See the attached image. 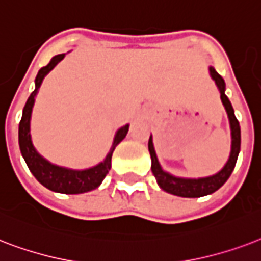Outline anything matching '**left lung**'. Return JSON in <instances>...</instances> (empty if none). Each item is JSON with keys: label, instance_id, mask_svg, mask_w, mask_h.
<instances>
[{"label": "left lung", "instance_id": "8db88e82", "mask_svg": "<svg viewBox=\"0 0 261 261\" xmlns=\"http://www.w3.org/2000/svg\"><path fill=\"white\" fill-rule=\"evenodd\" d=\"M210 74H211L213 80H215V84L219 88L222 103L225 106L230 121L231 151H230L229 161L226 162L225 167L219 173L211 175V177H205V178H179V177H174V175L166 173L161 167L158 158H156V153H155V148H153L152 136H149L148 149L149 155H151V170H152V174L155 175L159 187L171 195L181 196V197H201V196L211 195L229 179L230 174L233 173L234 167H236L238 153H240V148H241V129H240L238 120L234 116L233 106H231L229 98L225 95V80L213 66H210Z\"/></svg>", "mask_w": 261, "mask_h": 261}]
</instances>
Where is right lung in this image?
<instances>
[{
	"mask_svg": "<svg viewBox=\"0 0 261 261\" xmlns=\"http://www.w3.org/2000/svg\"><path fill=\"white\" fill-rule=\"evenodd\" d=\"M65 57V54H58L54 56L47 65L40 68L35 79V90L32 91L27 103L23 109V117L19 124V145L24 161L27 163L28 169L31 171L34 177L39 181L43 187L53 192L58 193H65V195H79V193H86L95 188H98L102 184L103 178L112 167V155L117 144H120L124 140V137L128 133L129 125H125L122 128L117 130L114 141L109 153L103 162L99 165L86 170H72L66 167H60L46 161L43 156H40L35 149L31 141V133H30V120H31L32 108L35 102L36 92L39 90L40 84L43 82L44 76Z\"/></svg>",
	"mask_w": 261,
	"mask_h": 261,
	"instance_id": "1",
	"label": "right lung"
}]
</instances>
